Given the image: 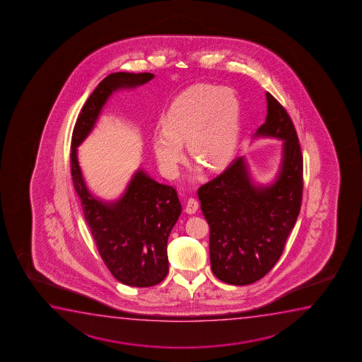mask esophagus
<instances>
[{"instance_id": "1", "label": "esophagus", "mask_w": 362, "mask_h": 362, "mask_svg": "<svg viewBox=\"0 0 362 362\" xmlns=\"http://www.w3.org/2000/svg\"><path fill=\"white\" fill-rule=\"evenodd\" d=\"M199 208V203L197 199L189 198L187 202V206H185V211L188 214H195Z\"/></svg>"}]
</instances>
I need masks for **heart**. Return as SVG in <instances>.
Segmentation results:
<instances>
[{"instance_id": "heart-1", "label": "heart", "mask_w": 362, "mask_h": 362, "mask_svg": "<svg viewBox=\"0 0 362 362\" xmlns=\"http://www.w3.org/2000/svg\"><path fill=\"white\" fill-rule=\"evenodd\" d=\"M152 137L156 158L168 177H175L184 159V142L192 157L223 168L233 159L240 134V105L228 88L202 85L174 100Z\"/></svg>"}]
</instances>
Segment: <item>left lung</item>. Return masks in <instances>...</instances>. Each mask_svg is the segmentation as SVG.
I'll list each match as a JSON object with an SVG mask.
<instances>
[{
    "label": "left lung",
    "instance_id": "8db88e82",
    "mask_svg": "<svg viewBox=\"0 0 362 362\" xmlns=\"http://www.w3.org/2000/svg\"><path fill=\"white\" fill-rule=\"evenodd\" d=\"M267 116L253 139H282L278 174L267 185L255 184L245 157H238L198 190L210 228V263L216 277L247 286L264 277L284 250L300 211L303 156L292 119L266 93Z\"/></svg>",
    "mask_w": 362,
    "mask_h": 362
}]
</instances>
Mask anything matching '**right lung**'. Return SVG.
I'll return each mask as SVG.
<instances>
[{
    "mask_svg": "<svg viewBox=\"0 0 362 362\" xmlns=\"http://www.w3.org/2000/svg\"><path fill=\"white\" fill-rule=\"evenodd\" d=\"M154 78L151 73H112L86 100L71 136V177L96 247L119 282L152 287L168 274L167 241L182 213L177 190L156 182L139 169L124 195L111 203L95 198L85 184L78 147L94 129L101 110L114 91L134 89Z\"/></svg>",
    "mask_w": 362,
    "mask_h": 362,
    "instance_id": "right-lung-1",
    "label": "right lung"
}]
</instances>
